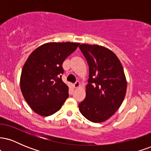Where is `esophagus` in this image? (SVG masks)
Masks as SVG:
<instances>
[{
    "instance_id": "1",
    "label": "esophagus",
    "mask_w": 151,
    "mask_h": 151,
    "mask_svg": "<svg viewBox=\"0 0 151 151\" xmlns=\"http://www.w3.org/2000/svg\"><path fill=\"white\" fill-rule=\"evenodd\" d=\"M79 86H80V83H79V81H76L74 84V87L76 88V89H77V88H79Z\"/></svg>"
}]
</instances>
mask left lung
<instances>
[{"label": "left lung", "mask_w": 151, "mask_h": 151, "mask_svg": "<svg viewBox=\"0 0 151 151\" xmlns=\"http://www.w3.org/2000/svg\"><path fill=\"white\" fill-rule=\"evenodd\" d=\"M89 65L86 97L79 104L81 114L93 123L108 120L125 97L127 81L120 60L111 50L98 45L79 46Z\"/></svg>", "instance_id": "left-lung-1"}]
</instances>
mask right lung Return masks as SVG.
<instances>
[{
  "mask_svg": "<svg viewBox=\"0 0 151 151\" xmlns=\"http://www.w3.org/2000/svg\"><path fill=\"white\" fill-rule=\"evenodd\" d=\"M78 42H48L30 54L22 67L20 89L27 104L42 116L58 111L69 96L62 80V63L75 51Z\"/></svg>",
  "mask_w": 151,
  "mask_h": 151,
  "instance_id": "obj_1",
  "label": "right lung"
}]
</instances>
